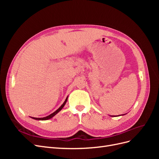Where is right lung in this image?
I'll return each mask as SVG.
<instances>
[{
	"mask_svg": "<svg viewBox=\"0 0 159 159\" xmlns=\"http://www.w3.org/2000/svg\"><path fill=\"white\" fill-rule=\"evenodd\" d=\"M67 99H68V98H67L66 99V100H65V102H64V103L62 104L61 106L59 107V109H57L56 111H54V113H52V114H50V115H48V116H47V117H42V118H36V117H32V119H36V120H48V119H51L52 117H53L54 116V115H56L57 113H58L59 111H60L61 110V109L64 107V106L65 105V104L66 103V102H67Z\"/></svg>",
	"mask_w": 159,
	"mask_h": 159,
	"instance_id": "obj_1",
	"label": "right lung"
}]
</instances>
